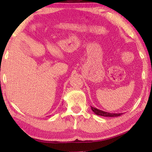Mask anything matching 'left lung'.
<instances>
[{
	"label": "left lung",
	"mask_w": 152,
	"mask_h": 152,
	"mask_svg": "<svg viewBox=\"0 0 152 152\" xmlns=\"http://www.w3.org/2000/svg\"><path fill=\"white\" fill-rule=\"evenodd\" d=\"M91 109L95 114L97 115H100V116L102 117H119L120 115H123V113H110L103 111V110H99L96 109V108L91 107Z\"/></svg>",
	"instance_id": "1"
}]
</instances>
